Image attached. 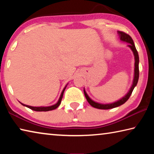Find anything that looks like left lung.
Returning a JSON list of instances; mask_svg holds the SVG:
<instances>
[{
  "label": "left lung",
  "instance_id": "8db88e82",
  "mask_svg": "<svg viewBox=\"0 0 154 154\" xmlns=\"http://www.w3.org/2000/svg\"><path fill=\"white\" fill-rule=\"evenodd\" d=\"M118 34L119 35V39H120L122 41H124V42H126L128 43H129L128 45V47L131 49V50L133 52L134 56V79H133V82H132V84L130 87V90L128 93L125 95L124 97H122V98L119 99V100L116 101V102L112 103H108V104H102V103H99L97 102H95L93 100H92L89 96L88 95V94L85 92V90L84 88H83V92H84V94L85 98H86L88 102L89 103L90 105L91 106H92L93 107L96 108V109H113L115 107H117V106H119L122 105H123L126 101L128 100V98H130V95L133 91L134 88L136 86L138 81H139V54H138V52L136 48H135L134 41L132 40V38H131V36H129L128 35H127L124 32H121V31H118Z\"/></svg>",
  "mask_w": 154,
  "mask_h": 154
}]
</instances>
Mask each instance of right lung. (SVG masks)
Instances as JSON below:
<instances>
[{
  "mask_svg": "<svg viewBox=\"0 0 154 154\" xmlns=\"http://www.w3.org/2000/svg\"><path fill=\"white\" fill-rule=\"evenodd\" d=\"M67 85H68V84H66V85L64 87L63 90H62V92L61 94H60V98H59V99H58V101L55 104V105H54L48 106H29V105H24V104H23V103H20H20L21 104H22V105L23 106H26V107L29 108V109H32V110L35 111H48L54 110V109H56V108H58V106H59L60 105L62 98V97H63V94H64V92L65 89H66Z\"/></svg>",
  "mask_w": 154,
  "mask_h": 154,
  "instance_id": "obj_1",
  "label": "right lung"
}]
</instances>
